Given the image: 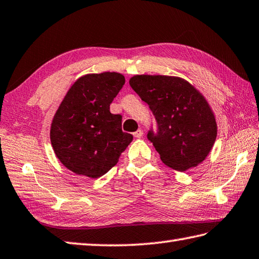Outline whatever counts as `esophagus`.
Returning a JSON list of instances; mask_svg holds the SVG:
<instances>
[{"mask_svg": "<svg viewBox=\"0 0 259 259\" xmlns=\"http://www.w3.org/2000/svg\"><path fill=\"white\" fill-rule=\"evenodd\" d=\"M134 136L136 138H142L143 137V131L139 129V130L136 131V133H134Z\"/></svg>", "mask_w": 259, "mask_h": 259, "instance_id": "obj_1", "label": "esophagus"}]
</instances>
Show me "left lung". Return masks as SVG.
Segmentation results:
<instances>
[{"instance_id": "left-lung-1", "label": "left lung", "mask_w": 259, "mask_h": 259, "mask_svg": "<svg viewBox=\"0 0 259 259\" xmlns=\"http://www.w3.org/2000/svg\"><path fill=\"white\" fill-rule=\"evenodd\" d=\"M129 83L157 121V134L149 131L147 137L162 162L180 172L199 165L218 136L215 114L203 94L175 76L136 74Z\"/></svg>"}]
</instances>
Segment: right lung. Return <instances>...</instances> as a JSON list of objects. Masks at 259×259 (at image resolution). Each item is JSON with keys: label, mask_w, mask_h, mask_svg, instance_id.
Returning a JSON list of instances; mask_svg holds the SVG:
<instances>
[{"label": "right lung", "mask_w": 259, "mask_h": 259, "mask_svg": "<svg viewBox=\"0 0 259 259\" xmlns=\"http://www.w3.org/2000/svg\"><path fill=\"white\" fill-rule=\"evenodd\" d=\"M125 82L119 72L88 73L69 88L51 123L50 138L59 161L78 176L97 179L116 165L133 135L122 131L110 104Z\"/></svg>", "instance_id": "add662e5"}]
</instances>
